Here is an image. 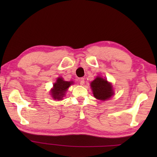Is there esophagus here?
<instances>
[{
    "instance_id": "esophagus-1",
    "label": "esophagus",
    "mask_w": 157,
    "mask_h": 157,
    "mask_svg": "<svg viewBox=\"0 0 157 157\" xmlns=\"http://www.w3.org/2000/svg\"><path fill=\"white\" fill-rule=\"evenodd\" d=\"M84 83H85V81H84V78H81L80 79H79V84H80L81 86L84 85Z\"/></svg>"
}]
</instances>
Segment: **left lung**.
I'll return each mask as SVG.
<instances>
[{"instance_id": "1", "label": "left lung", "mask_w": 157, "mask_h": 157, "mask_svg": "<svg viewBox=\"0 0 157 157\" xmlns=\"http://www.w3.org/2000/svg\"><path fill=\"white\" fill-rule=\"evenodd\" d=\"M90 86L94 97L101 101H107L114 94L111 83L101 77H96L91 82Z\"/></svg>"}]
</instances>
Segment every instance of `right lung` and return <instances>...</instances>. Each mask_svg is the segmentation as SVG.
Masks as SVG:
<instances>
[{
  "label": "right lung",
  "mask_w": 157,
  "mask_h": 157,
  "mask_svg": "<svg viewBox=\"0 0 157 157\" xmlns=\"http://www.w3.org/2000/svg\"><path fill=\"white\" fill-rule=\"evenodd\" d=\"M73 84V82L64 81L62 78H58L56 82L53 84V88L51 90V94L53 99L61 101L68 88Z\"/></svg>",
  "instance_id": "obj_1"
}]
</instances>
